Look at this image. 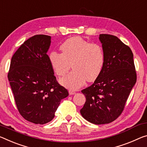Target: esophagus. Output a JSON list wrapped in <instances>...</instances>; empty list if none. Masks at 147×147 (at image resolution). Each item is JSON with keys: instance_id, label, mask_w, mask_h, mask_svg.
Wrapping results in <instances>:
<instances>
[{"instance_id": "esophagus-1", "label": "esophagus", "mask_w": 147, "mask_h": 147, "mask_svg": "<svg viewBox=\"0 0 147 147\" xmlns=\"http://www.w3.org/2000/svg\"><path fill=\"white\" fill-rule=\"evenodd\" d=\"M69 94H70V95H74V94H76V92H74V91L71 90H70L69 91Z\"/></svg>"}]
</instances>
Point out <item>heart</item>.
Instances as JSON below:
<instances>
[{
    "label": "heart",
    "instance_id": "b5f03b06",
    "mask_svg": "<svg viewBox=\"0 0 147 147\" xmlns=\"http://www.w3.org/2000/svg\"><path fill=\"white\" fill-rule=\"evenodd\" d=\"M60 49L61 53L52 52L49 54V61L60 76L68 73L72 64L73 71L61 80L65 87L76 90L86 80L93 82L98 78L105 63L104 51L99 44L75 36L65 41Z\"/></svg>",
    "mask_w": 147,
    "mask_h": 147
}]
</instances>
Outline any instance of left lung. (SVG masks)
I'll use <instances>...</instances> for the list:
<instances>
[{
	"mask_svg": "<svg viewBox=\"0 0 147 147\" xmlns=\"http://www.w3.org/2000/svg\"><path fill=\"white\" fill-rule=\"evenodd\" d=\"M99 40L104 51V66L94 83L81 91L86 102L80 110L86 120L97 125L109 124L119 117L137 81L129 46L112 34H101Z\"/></svg>",
	"mask_w": 147,
	"mask_h": 147,
	"instance_id": "left-lung-1",
	"label": "left lung"
}]
</instances>
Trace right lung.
I'll return each mask as SVG.
<instances>
[{
  "label": "right lung",
  "mask_w": 147,
  "mask_h": 147,
  "mask_svg": "<svg viewBox=\"0 0 147 147\" xmlns=\"http://www.w3.org/2000/svg\"><path fill=\"white\" fill-rule=\"evenodd\" d=\"M51 37L36 34L25 40L11 57L8 78L22 117L44 124L55 116L69 92L60 85L49 61Z\"/></svg>",
  "instance_id": "1"
}]
</instances>
